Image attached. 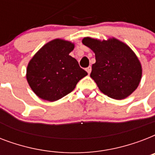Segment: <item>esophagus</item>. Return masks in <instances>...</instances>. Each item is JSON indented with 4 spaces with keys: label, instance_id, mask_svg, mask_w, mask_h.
Here are the masks:
<instances>
[{
    "label": "esophagus",
    "instance_id": "esophagus-1",
    "mask_svg": "<svg viewBox=\"0 0 155 155\" xmlns=\"http://www.w3.org/2000/svg\"><path fill=\"white\" fill-rule=\"evenodd\" d=\"M86 71H87V74L89 75L90 73H91V71H92V68H91V67H88V68H86Z\"/></svg>",
    "mask_w": 155,
    "mask_h": 155
}]
</instances>
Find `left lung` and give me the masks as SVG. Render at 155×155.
Returning a JSON list of instances; mask_svg holds the SVG:
<instances>
[{"mask_svg":"<svg viewBox=\"0 0 155 155\" xmlns=\"http://www.w3.org/2000/svg\"><path fill=\"white\" fill-rule=\"evenodd\" d=\"M82 43L95 53L96 63L90 76L101 92L122 100L137 89L142 79V64L127 44L115 38L100 40L90 37L84 38Z\"/></svg>","mask_w":155,"mask_h":155,"instance_id":"1","label":"left lung"}]
</instances>
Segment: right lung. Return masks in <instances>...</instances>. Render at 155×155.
I'll list each match as a JSON object with an SVG mask.
<instances>
[{
  "label": "right lung",
  "mask_w": 155,
  "mask_h": 155,
  "mask_svg": "<svg viewBox=\"0 0 155 155\" xmlns=\"http://www.w3.org/2000/svg\"><path fill=\"white\" fill-rule=\"evenodd\" d=\"M74 47L70 41L56 38L33 56L28 63L26 80L37 97L56 101L72 92L77 83L87 75L77 60L69 55Z\"/></svg>",
  "instance_id": "add662e5"
}]
</instances>
